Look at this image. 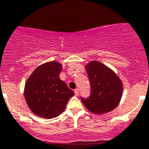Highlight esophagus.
Listing matches in <instances>:
<instances>
[{"instance_id":"esophagus-1","label":"esophagus","mask_w":149,"mask_h":149,"mask_svg":"<svg viewBox=\"0 0 149 149\" xmlns=\"http://www.w3.org/2000/svg\"><path fill=\"white\" fill-rule=\"evenodd\" d=\"M74 92H75V95H76V96H78L79 95V89H75L74 90Z\"/></svg>"}]
</instances>
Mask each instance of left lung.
<instances>
[{"instance_id":"obj_1","label":"left lung","mask_w":149,"mask_h":149,"mask_svg":"<svg viewBox=\"0 0 149 149\" xmlns=\"http://www.w3.org/2000/svg\"><path fill=\"white\" fill-rule=\"evenodd\" d=\"M91 85V94L81 97L85 107L95 114H103L116 108L121 100L123 86L120 79L109 67L98 61L86 65Z\"/></svg>"}]
</instances>
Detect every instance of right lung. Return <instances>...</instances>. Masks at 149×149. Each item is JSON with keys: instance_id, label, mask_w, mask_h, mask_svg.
<instances>
[{"instance_id": "obj_1", "label": "right lung", "mask_w": 149, "mask_h": 149, "mask_svg": "<svg viewBox=\"0 0 149 149\" xmlns=\"http://www.w3.org/2000/svg\"><path fill=\"white\" fill-rule=\"evenodd\" d=\"M62 65L56 61L39 66L24 87V97L31 110L40 117L53 118L64 112L74 91L59 78Z\"/></svg>"}]
</instances>
